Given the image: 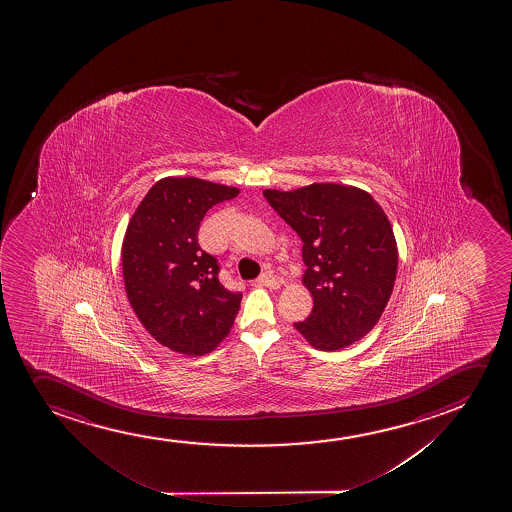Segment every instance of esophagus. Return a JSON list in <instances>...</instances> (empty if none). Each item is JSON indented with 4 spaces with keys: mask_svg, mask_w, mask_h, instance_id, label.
I'll list each match as a JSON object with an SVG mask.
<instances>
[{
    "mask_svg": "<svg viewBox=\"0 0 512 512\" xmlns=\"http://www.w3.org/2000/svg\"><path fill=\"white\" fill-rule=\"evenodd\" d=\"M256 284H258V286L275 287L279 286L280 279H277L272 272H265L259 275L258 279H256Z\"/></svg>",
    "mask_w": 512,
    "mask_h": 512,
    "instance_id": "esophagus-1",
    "label": "esophagus"
}]
</instances>
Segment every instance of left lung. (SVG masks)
I'll use <instances>...</instances> for the list:
<instances>
[{"label":"left lung","instance_id":"1","mask_svg":"<svg viewBox=\"0 0 512 512\" xmlns=\"http://www.w3.org/2000/svg\"><path fill=\"white\" fill-rule=\"evenodd\" d=\"M263 195L303 242V282L314 308L294 328L319 350L361 340L380 321L396 282V237L382 207L343 184Z\"/></svg>","mask_w":512,"mask_h":512}]
</instances>
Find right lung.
<instances>
[{"label": "right lung", "mask_w": 512, "mask_h": 512, "mask_svg": "<svg viewBox=\"0 0 512 512\" xmlns=\"http://www.w3.org/2000/svg\"><path fill=\"white\" fill-rule=\"evenodd\" d=\"M237 195L204 179L165 178L127 226L122 268L130 307L158 343L179 354H209L239 314L242 293L219 282L218 259L197 239L207 211Z\"/></svg>", "instance_id": "obj_1"}]
</instances>
